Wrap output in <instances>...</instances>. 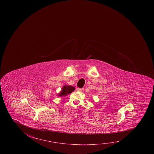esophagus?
Segmentation results:
<instances>
[{
  "label": "esophagus",
  "instance_id": "esophagus-1",
  "mask_svg": "<svg viewBox=\"0 0 154 154\" xmlns=\"http://www.w3.org/2000/svg\"><path fill=\"white\" fill-rule=\"evenodd\" d=\"M77 91H78V92H81V91H82L83 90V88H77Z\"/></svg>",
  "mask_w": 154,
  "mask_h": 154
}]
</instances>
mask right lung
Returning <instances> with one entry per match:
<instances>
[{
  "label": "right lung",
  "instance_id": "1",
  "mask_svg": "<svg viewBox=\"0 0 154 154\" xmlns=\"http://www.w3.org/2000/svg\"><path fill=\"white\" fill-rule=\"evenodd\" d=\"M75 90V88L72 86L65 85L62 87V90L60 92V93L57 94V96L58 97H66L69 94L72 93Z\"/></svg>",
  "mask_w": 154,
  "mask_h": 154
}]
</instances>
